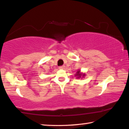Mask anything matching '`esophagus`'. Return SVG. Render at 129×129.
<instances>
[{"label":"esophagus","instance_id":"34e87169","mask_svg":"<svg viewBox=\"0 0 129 129\" xmlns=\"http://www.w3.org/2000/svg\"><path fill=\"white\" fill-rule=\"evenodd\" d=\"M59 69H63L64 68V66H59Z\"/></svg>","mask_w":129,"mask_h":129}]
</instances>
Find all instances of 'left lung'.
I'll return each instance as SVG.
<instances>
[{
	"label": "left lung",
	"instance_id": "obj_1",
	"mask_svg": "<svg viewBox=\"0 0 129 129\" xmlns=\"http://www.w3.org/2000/svg\"><path fill=\"white\" fill-rule=\"evenodd\" d=\"M80 71H77V74H76V76H78V78H80V77L81 76H82V74H80ZM82 76H85V74H83L82 75Z\"/></svg>",
	"mask_w": 129,
	"mask_h": 129
}]
</instances>
